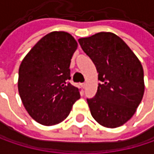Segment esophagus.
Returning <instances> with one entry per match:
<instances>
[{
	"label": "esophagus",
	"instance_id": "34e87169",
	"mask_svg": "<svg viewBox=\"0 0 154 154\" xmlns=\"http://www.w3.org/2000/svg\"><path fill=\"white\" fill-rule=\"evenodd\" d=\"M82 87L85 89V88L86 87V84H85V83H83V84H82Z\"/></svg>",
	"mask_w": 154,
	"mask_h": 154
}]
</instances>
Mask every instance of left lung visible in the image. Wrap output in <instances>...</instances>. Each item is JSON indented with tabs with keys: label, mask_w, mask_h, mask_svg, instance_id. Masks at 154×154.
<instances>
[{
	"label": "left lung",
	"mask_w": 154,
	"mask_h": 154,
	"mask_svg": "<svg viewBox=\"0 0 154 154\" xmlns=\"http://www.w3.org/2000/svg\"><path fill=\"white\" fill-rule=\"evenodd\" d=\"M98 72L96 94L86 99L94 119L106 128H118L135 114L143 92V70L137 57L113 33L101 32L78 40Z\"/></svg>",
	"instance_id": "obj_1"
}]
</instances>
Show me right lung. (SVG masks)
Returning a JSON list of instances; mask_svg holds the SVG:
<instances>
[{
  "label": "right lung",
  "mask_w": 154,
  "mask_h": 154,
  "mask_svg": "<svg viewBox=\"0 0 154 154\" xmlns=\"http://www.w3.org/2000/svg\"><path fill=\"white\" fill-rule=\"evenodd\" d=\"M77 48L69 33L51 32L37 42L20 64V98L28 114L42 125L63 121L80 98V89L69 82Z\"/></svg>",
  "instance_id": "obj_1"
}]
</instances>
